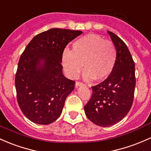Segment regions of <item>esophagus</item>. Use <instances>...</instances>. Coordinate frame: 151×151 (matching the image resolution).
Masks as SVG:
<instances>
[{
	"instance_id": "1",
	"label": "esophagus",
	"mask_w": 151,
	"mask_h": 151,
	"mask_svg": "<svg viewBox=\"0 0 151 151\" xmlns=\"http://www.w3.org/2000/svg\"><path fill=\"white\" fill-rule=\"evenodd\" d=\"M82 85H83V83H82V82H76V83H75V87H78L79 86H82Z\"/></svg>"
}]
</instances>
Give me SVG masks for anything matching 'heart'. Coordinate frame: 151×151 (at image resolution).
Returning <instances> with one entry per match:
<instances>
[{
    "instance_id": "heart-1",
    "label": "heart",
    "mask_w": 151,
    "mask_h": 151,
    "mask_svg": "<svg viewBox=\"0 0 151 151\" xmlns=\"http://www.w3.org/2000/svg\"><path fill=\"white\" fill-rule=\"evenodd\" d=\"M117 60V50L113 43L97 34L79 38L72 44V51L65 50L62 64L66 74L76 79L83 69L84 79L104 80L113 71Z\"/></svg>"
}]
</instances>
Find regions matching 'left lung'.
<instances>
[{
	"mask_svg": "<svg viewBox=\"0 0 151 151\" xmlns=\"http://www.w3.org/2000/svg\"><path fill=\"white\" fill-rule=\"evenodd\" d=\"M117 50L113 71L105 80L92 86L90 100L84 106L86 116L101 127L117 123L131 108L135 87V62L126 44L111 31H107Z\"/></svg>",
	"mask_w": 151,
	"mask_h": 151,
	"instance_id": "8db88e82",
	"label": "left lung"
}]
</instances>
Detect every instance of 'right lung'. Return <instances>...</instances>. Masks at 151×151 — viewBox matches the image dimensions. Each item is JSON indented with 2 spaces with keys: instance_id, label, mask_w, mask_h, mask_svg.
Listing matches in <instances>:
<instances>
[{
  "instance_id": "1",
  "label": "right lung",
  "mask_w": 151,
  "mask_h": 151,
  "mask_svg": "<svg viewBox=\"0 0 151 151\" xmlns=\"http://www.w3.org/2000/svg\"><path fill=\"white\" fill-rule=\"evenodd\" d=\"M82 33L49 29L34 36L21 54L15 77L16 97L20 109L31 122L49 125L62 114L75 84L62 74L63 52Z\"/></svg>"
}]
</instances>
